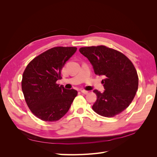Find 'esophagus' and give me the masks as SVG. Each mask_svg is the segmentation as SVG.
<instances>
[{
    "instance_id": "34e87169",
    "label": "esophagus",
    "mask_w": 157,
    "mask_h": 157,
    "mask_svg": "<svg viewBox=\"0 0 157 157\" xmlns=\"http://www.w3.org/2000/svg\"><path fill=\"white\" fill-rule=\"evenodd\" d=\"M81 92L84 94H88V92L86 91V90H81Z\"/></svg>"
}]
</instances>
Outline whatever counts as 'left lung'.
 Segmentation results:
<instances>
[{"label":"left lung","mask_w":157,"mask_h":157,"mask_svg":"<svg viewBox=\"0 0 157 157\" xmlns=\"http://www.w3.org/2000/svg\"><path fill=\"white\" fill-rule=\"evenodd\" d=\"M79 51L88 58L94 73L105 77V90H94L97 99L92 109L98 115L113 117L126 109L138 88V76L131 61L121 52L105 46L82 47Z\"/></svg>","instance_id":"left-lung-1"}]
</instances>
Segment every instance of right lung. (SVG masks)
<instances>
[{"mask_svg":"<svg viewBox=\"0 0 157 157\" xmlns=\"http://www.w3.org/2000/svg\"><path fill=\"white\" fill-rule=\"evenodd\" d=\"M77 50L76 47H54L33 59L23 72L21 88L25 101L40 119L59 120L77 96V90L56 84L61 78V69Z\"/></svg>","mask_w":157,"mask_h":157,"instance_id":"1","label":"right lung"}]
</instances>
